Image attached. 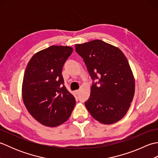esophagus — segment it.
<instances>
[{"instance_id": "esophagus-1", "label": "esophagus", "mask_w": 158, "mask_h": 158, "mask_svg": "<svg viewBox=\"0 0 158 158\" xmlns=\"http://www.w3.org/2000/svg\"><path fill=\"white\" fill-rule=\"evenodd\" d=\"M79 92V90H76V91H75V94H76V95H78Z\"/></svg>"}]
</instances>
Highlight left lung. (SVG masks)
<instances>
[{
  "instance_id": "left-lung-1",
  "label": "left lung",
  "mask_w": 158,
  "mask_h": 158,
  "mask_svg": "<svg viewBox=\"0 0 158 158\" xmlns=\"http://www.w3.org/2000/svg\"><path fill=\"white\" fill-rule=\"evenodd\" d=\"M93 80L90 96L85 102L94 118L112 124L126 115L135 92V81L128 61L117 47L97 39L75 45Z\"/></svg>"
}]
</instances>
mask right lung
<instances>
[{"label": "right lung", "instance_id": "right-lung-1", "mask_svg": "<svg viewBox=\"0 0 158 158\" xmlns=\"http://www.w3.org/2000/svg\"><path fill=\"white\" fill-rule=\"evenodd\" d=\"M73 49L52 45L36 52L23 75L22 95L30 114L42 125L56 127L66 122L75 98L64 85L62 70Z\"/></svg>", "mask_w": 158, "mask_h": 158}]
</instances>
